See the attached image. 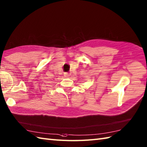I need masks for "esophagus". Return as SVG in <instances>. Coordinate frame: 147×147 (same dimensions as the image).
I'll return each mask as SVG.
<instances>
[{"label": "esophagus", "mask_w": 147, "mask_h": 147, "mask_svg": "<svg viewBox=\"0 0 147 147\" xmlns=\"http://www.w3.org/2000/svg\"><path fill=\"white\" fill-rule=\"evenodd\" d=\"M70 75L71 74L69 73H64V77H66V78H68L70 76Z\"/></svg>", "instance_id": "34e87169"}]
</instances>
